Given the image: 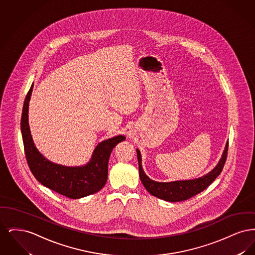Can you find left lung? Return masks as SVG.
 Returning a JSON list of instances; mask_svg holds the SVG:
<instances>
[{"label": "left lung", "mask_w": 255, "mask_h": 255, "mask_svg": "<svg viewBox=\"0 0 255 255\" xmlns=\"http://www.w3.org/2000/svg\"><path fill=\"white\" fill-rule=\"evenodd\" d=\"M228 148H229V142L226 143L225 150L217 165L206 175L193 180H183V181L169 182H156L151 180L146 175L141 164L140 151L136 149L140 181L142 182L143 186L145 187L146 190L150 194L157 197L158 199L164 200L166 202H172V203L185 201L195 195L199 194L200 192L204 191L206 187L210 185L211 182H213L221 174L228 156Z\"/></svg>", "instance_id": "obj_1"}]
</instances>
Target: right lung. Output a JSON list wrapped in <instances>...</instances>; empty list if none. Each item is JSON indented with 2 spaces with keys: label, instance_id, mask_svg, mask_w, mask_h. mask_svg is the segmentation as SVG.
I'll list each match as a JSON object with an SVG mask.
<instances>
[{
  "label": "right lung",
  "instance_id": "1",
  "mask_svg": "<svg viewBox=\"0 0 255 255\" xmlns=\"http://www.w3.org/2000/svg\"><path fill=\"white\" fill-rule=\"evenodd\" d=\"M32 90L33 83L24 99L21 132L25 158L33 176L44 186L71 199L97 193L107 182L108 162L113 149L126 137L121 134L101 141L95 148L91 159L81 166H66L50 161L39 152L30 133L28 106Z\"/></svg>",
  "mask_w": 255,
  "mask_h": 255
}]
</instances>
